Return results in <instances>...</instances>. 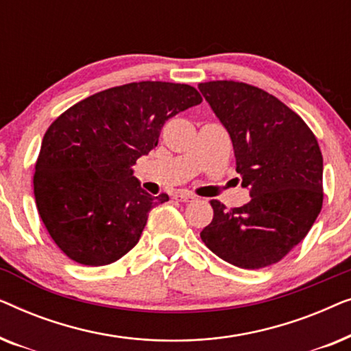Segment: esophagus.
I'll use <instances>...</instances> for the list:
<instances>
[{
    "instance_id": "1",
    "label": "esophagus",
    "mask_w": 351,
    "mask_h": 351,
    "mask_svg": "<svg viewBox=\"0 0 351 351\" xmlns=\"http://www.w3.org/2000/svg\"><path fill=\"white\" fill-rule=\"evenodd\" d=\"M174 199L180 201V203H190V201L196 199V196L193 193H190V191H177L174 195Z\"/></svg>"
}]
</instances>
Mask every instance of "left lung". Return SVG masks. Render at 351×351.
Returning a JSON list of instances; mask_svg holds the SVG:
<instances>
[{
    "label": "left lung",
    "instance_id": "left-lung-1",
    "mask_svg": "<svg viewBox=\"0 0 351 351\" xmlns=\"http://www.w3.org/2000/svg\"><path fill=\"white\" fill-rule=\"evenodd\" d=\"M198 88L232 138L237 172L251 199L227 209L210 199L214 219L199 233L222 261L257 270L285 258L323 208V155L299 114L256 86L209 81Z\"/></svg>",
    "mask_w": 351,
    "mask_h": 351
}]
</instances>
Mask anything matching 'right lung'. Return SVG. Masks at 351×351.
<instances>
[{
    "label": "right lung",
    "instance_id": "add662e5",
    "mask_svg": "<svg viewBox=\"0 0 351 351\" xmlns=\"http://www.w3.org/2000/svg\"><path fill=\"white\" fill-rule=\"evenodd\" d=\"M203 102L189 84L141 81L86 97L43 137L33 191L57 247L76 263L108 265L138 243L148 213L169 201L148 195L132 176L177 113Z\"/></svg>",
    "mask_w": 351,
    "mask_h": 351
}]
</instances>
